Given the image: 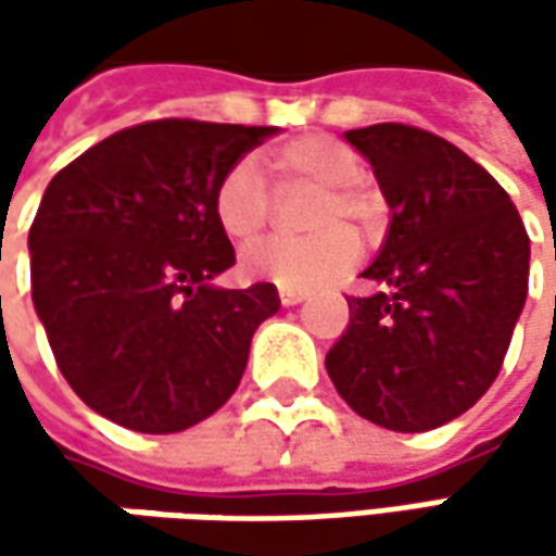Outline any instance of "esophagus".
Wrapping results in <instances>:
<instances>
[{"instance_id": "34e87169", "label": "esophagus", "mask_w": 556, "mask_h": 556, "mask_svg": "<svg viewBox=\"0 0 556 556\" xmlns=\"http://www.w3.org/2000/svg\"><path fill=\"white\" fill-rule=\"evenodd\" d=\"M306 296H309L306 290H290V288L278 290V300H281L285 306H296V303H303Z\"/></svg>"}]
</instances>
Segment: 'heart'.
I'll return each instance as SVG.
<instances>
[{
	"mask_svg": "<svg viewBox=\"0 0 556 556\" xmlns=\"http://www.w3.org/2000/svg\"><path fill=\"white\" fill-rule=\"evenodd\" d=\"M266 163L278 191L315 188L306 225L318 235L250 247L241 256V271L278 288H321L358 260V238L346 225L353 223L365 235L377 231L383 219L380 194L362 179V161L353 148L321 132L275 144ZM271 210L275 198L253 163H231L213 188V219L235 244L256 241L271 223Z\"/></svg>",
	"mask_w": 556,
	"mask_h": 556,
	"instance_id": "b5f03b06",
	"label": "heart"
}]
</instances>
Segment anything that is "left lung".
<instances>
[{
	"mask_svg": "<svg viewBox=\"0 0 556 556\" xmlns=\"http://www.w3.org/2000/svg\"><path fill=\"white\" fill-rule=\"evenodd\" d=\"M393 210L346 296L325 368L355 415L399 433L442 427L495 383L529 290V235L507 191L452 141L408 123L346 132Z\"/></svg>",
	"mask_w": 556,
	"mask_h": 556,
	"instance_id": "1",
	"label": "left lung"
}]
</instances>
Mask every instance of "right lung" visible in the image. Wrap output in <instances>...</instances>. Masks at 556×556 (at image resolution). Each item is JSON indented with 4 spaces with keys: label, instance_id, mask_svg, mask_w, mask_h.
<instances>
[{
    "label": "right lung",
    "instance_id": "add662e5",
    "mask_svg": "<svg viewBox=\"0 0 556 556\" xmlns=\"http://www.w3.org/2000/svg\"><path fill=\"white\" fill-rule=\"evenodd\" d=\"M271 126L163 117L83 151L30 225V288L64 380L139 433H179L241 383L250 337L281 300L268 281H210L235 266L213 219L225 169Z\"/></svg>",
    "mask_w": 556,
    "mask_h": 556
}]
</instances>
